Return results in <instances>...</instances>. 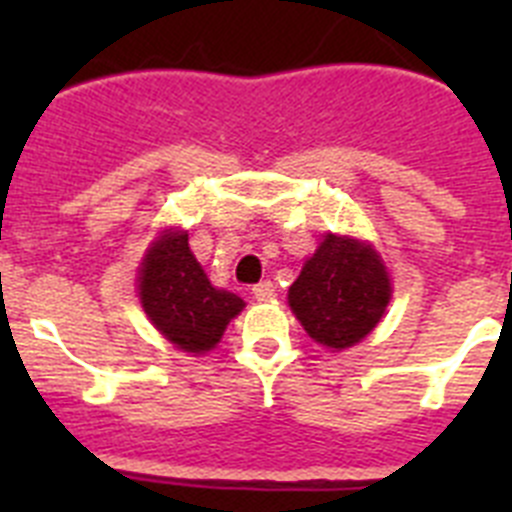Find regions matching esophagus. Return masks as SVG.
<instances>
[{
    "instance_id": "34e87169",
    "label": "esophagus",
    "mask_w": 512,
    "mask_h": 512,
    "mask_svg": "<svg viewBox=\"0 0 512 512\" xmlns=\"http://www.w3.org/2000/svg\"><path fill=\"white\" fill-rule=\"evenodd\" d=\"M274 295H277V287H274V282H269V279H266V282H259L256 287H253V297H256L259 302L271 300Z\"/></svg>"
}]
</instances>
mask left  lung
Returning <instances> with one entry per match:
<instances>
[{
	"label": "left lung",
	"mask_w": 512,
	"mask_h": 512,
	"mask_svg": "<svg viewBox=\"0 0 512 512\" xmlns=\"http://www.w3.org/2000/svg\"><path fill=\"white\" fill-rule=\"evenodd\" d=\"M390 297V274L372 243L328 233L287 300L312 341L343 351L377 328Z\"/></svg>",
	"instance_id": "1"
}]
</instances>
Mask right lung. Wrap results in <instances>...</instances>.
I'll list each match as a JSON object with an SVG mask.
<instances>
[{
    "instance_id": "add662e5",
    "label": "right lung",
    "mask_w": 512,
    "mask_h": 512,
    "mask_svg": "<svg viewBox=\"0 0 512 512\" xmlns=\"http://www.w3.org/2000/svg\"><path fill=\"white\" fill-rule=\"evenodd\" d=\"M138 295L148 320L166 341L187 354H205L246 302L228 289L212 287L189 251L187 230H164L143 256Z\"/></svg>"
}]
</instances>
